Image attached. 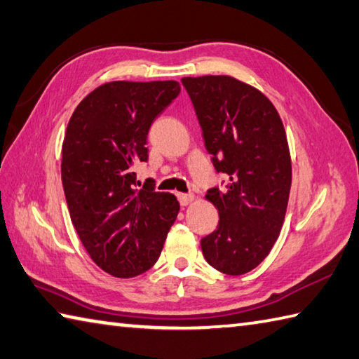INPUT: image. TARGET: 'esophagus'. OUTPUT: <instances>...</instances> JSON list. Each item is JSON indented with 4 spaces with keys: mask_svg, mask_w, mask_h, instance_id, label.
Listing matches in <instances>:
<instances>
[{
    "mask_svg": "<svg viewBox=\"0 0 359 359\" xmlns=\"http://www.w3.org/2000/svg\"><path fill=\"white\" fill-rule=\"evenodd\" d=\"M178 201L181 206H187L194 201V194H178Z\"/></svg>",
    "mask_w": 359,
    "mask_h": 359,
    "instance_id": "esophagus-1",
    "label": "esophagus"
}]
</instances>
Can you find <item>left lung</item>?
<instances>
[{
	"label": "left lung",
	"mask_w": 359,
	"mask_h": 359,
	"mask_svg": "<svg viewBox=\"0 0 359 359\" xmlns=\"http://www.w3.org/2000/svg\"><path fill=\"white\" fill-rule=\"evenodd\" d=\"M224 190L206 198L218 209L217 231L201 238L210 266L229 276L250 273L279 237L291 187V156L279 113L257 88L231 76L181 79Z\"/></svg>",
	"instance_id": "left-lung-1"
}]
</instances>
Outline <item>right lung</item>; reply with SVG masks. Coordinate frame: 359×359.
<instances>
[{
	"instance_id": "obj_1",
	"label": "right lung",
	"mask_w": 359,
	"mask_h": 359,
	"mask_svg": "<svg viewBox=\"0 0 359 359\" xmlns=\"http://www.w3.org/2000/svg\"><path fill=\"white\" fill-rule=\"evenodd\" d=\"M180 91L175 80L108 82L68 122L62 182L71 222L94 263L121 279L155 265L177 220V196L151 182L137 189L133 169L149 159L150 126Z\"/></svg>"
}]
</instances>
